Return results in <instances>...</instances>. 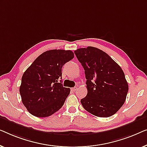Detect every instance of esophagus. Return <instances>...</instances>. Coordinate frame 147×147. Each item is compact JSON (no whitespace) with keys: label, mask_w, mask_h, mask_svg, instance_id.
<instances>
[{"label":"esophagus","mask_w":147,"mask_h":147,"mask_svg":"<svg viewBox=\"0 0 147 147\" xmlns=\"http://www.w3.org/2000/svg\"><path fill=\"white\" fill-rule=\"evenodd\" d=\"M71 90H73V92H75L76 90H77V87H76V86H75V87H74V88H71Z\"/></svg>","instance_id":"1"}]
</instances>
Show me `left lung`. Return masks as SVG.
I'll return each instance as SVG.
<instances>
[{"label":"left lung","mask_w":147,"mask_h":147,"mask_svg":"<svg viewBox=\"0 0 147 147\" xmlns=\"http://www.w3.org/2000/svg\"><path fill=\"white\" fill-rule=\"evenodd\" d=\"M84 68L87 94L80 100L86 111L109 117L125 102L129 86L121 67L106 53L92 47L74 51Z\"/></svg>","instance_id":"left-lung-1"}]
</instances>
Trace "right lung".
Returning a JSON list of instances; mask_svg holds the SVG:
<instances>
[{
  "label": "right lung",
  "mask_w": 147,
  "mask_h": 147,
  "mask_svg": "<svg viewBox=\"0 0 147 147\" xmlns=\"http://www.w3.org/2000/svg\"><path fill=\"white\" fill-rule=\"evenodd\" d=\"M74 58L71 51L53 49L38 56L22 76L20 94L30 114L47 117L63 107L70 93L62 84V68Z\"/></svg>",
  "instance_id": "add662e5"
}]
</instances>
